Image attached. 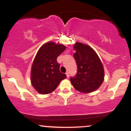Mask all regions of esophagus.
Listing matches in <instances>:
<instances>
[{
  "label": "esophagus",
  "instance_id": "34e87169",
  "mask_svg": "<svg viewBox=\"0 0 131 131\" xmlns=\"http://www.w3.org/2000/svg\"><path fill=\"white\" fill-rule=\"evenodd\" d=\"M66 75H67V78L69 77V73H68V72H67V73H66Z\"/></svg>",
  "mask_w": 131,
  "mask_h": 131
}]
</instances>
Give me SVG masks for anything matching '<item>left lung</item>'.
<instances>
[{"label":"left lung","mask_w":131,"mask_h":131,"mask_svg":"<svg viewBox=\"0 0 131 131\" xmlns=\"http://www.w3.org/2000/svg\"><path fill=\"white\" fill-rule=\"evenodd\" d=\"M73 57L77 64V73L70 81L76 90L89 93L97 90L105 77L101 59L94 50L85 43L76 42L73 46Z\"/></svg>","instance_id":"8db88e82"}]
</instances>
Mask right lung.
I'll return each instance as SVG.
<instances>
[{
    "mask_svg": "<svg viewBox=\"0 0 131 131\" xmlns=\"http://www.w3.org/2000/svg\"><path fill=\"white\" fill-rule=\"evenodd\" d=\"M65 49V46L54 42L45 43L39 49L33 61L30 75L31 85L39 93H51L67 78L59 70L56 60Z\"/></svg>",
    "mask_w": 131,
    "mask_h": 131,
    "instance_id": "1",
    "label": "right lung"
}]
</instances>
